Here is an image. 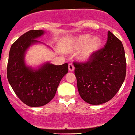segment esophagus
Returning <instances> with one entry per match:
<instances>
[{"label":"esophagus","instance_id":"1","mask_svg":"<svg viewBox=\"0 0 135 135\" xmlns=\"http://www.w3.org/2000/svg\"><path fill=\"white\" fill-rule=\"evenodd\" d=\"M68 68H69V70L70 71H73L75 69L74 66H73L71 63L69 64V65H68Z\"/></svg>","mask_w":135,"mask_h":135}]
</instances>
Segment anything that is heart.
Listing matches in <instances>:
<instances>
[{"mask_svg": "<svg viewBox=\"0 0 135 135\" xmlns=\"http://www.w3.org/2000/svg\"><path fill=\"white\" fill-rule=\"evenodd\" d=\"M91 36L89 35H83L79 36L76 39L74 43V49L79 50L85 46L81 54L83 59H88L90 56L97 51L101 45V41L98 37H94L91 38Z\"/></svg>", "mask_w": 135, "mask_h": 135, "instance_id": "obj_1", "label": "heart"}]
</instances>
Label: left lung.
Here are the masks:
<instances>
[{"label":"left lung","instance_id":"8db88e82","mask_svg":"<svg viewBox=\"0 0 135 135\" xmlns=\"http://www.w3.org/2000/svg\"><path fill=\"white\" fill-rule=\"evenodd\" d=\"M126 58L121 41L108 32L107 42L86 62H73L79 93L84 101L99 105L108 102L126 75Z\"/></svg>","mask_w":135,"mask_h":135}]
</instances>
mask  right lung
<instances>
[{"mask_svg":"<svg viewBox=\"0 0 135 135\" xmlns=\"http://www.w3.org/2000/svg\"><path fill=\"white\" fill-rule=\"evenodd\" d=\"M42 30H30L12 45L7 66V78L17 97L27 106L39 107L49 103L55 96L62 77L68 73V64L55 66L46 63L37 70L27 67L24 54Z\"/></svg>","mask_w":135,"mask_h":135,"instance_id":"1","label":"right lung"}]
</instances>
